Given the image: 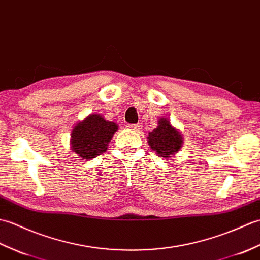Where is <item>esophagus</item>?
Returning <instances> with one entry per match:
<instances>
[{
    "instance_id": "1",
    "label": "esophagus",
    "mask_w": 260,
    "mask_h": 260,
    "mask_svg": "<svg viewBox=\"0 0 260 260\" xmlns=\"http://www.w3.org/2000/svg\"><path fill=\"white\" fill-rule=\"evenodd\" d=\"M126 128H128L129 130H132V131H139L140 124H128L126 125Z\"/></svg>"
}]
</instances>
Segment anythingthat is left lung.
Masks as SVG:
<instances>
[{
  "label": "left lung",
  "instance_id": "8db88e82",
  "mask_svg": "<svg viewBox=\"0 0 260 260\" xmlns=\"http://www.w3.org/2000/svg\"><path fill=\"white\" fill-rule=\"evenodd\" d=\"M148 141L157 154L168 158L181 148L182 136L175 128H172L169 120L161 118L157 128L149 134Z\"/></svg>",
  "mask_w": 260,
  "mask_h": 260
}]
</instances>
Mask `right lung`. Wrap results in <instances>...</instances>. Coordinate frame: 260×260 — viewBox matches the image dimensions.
Listing matches in <instances>:
<instances>
[{"label":"right lung","instance_id":"add662e5","mask_svg":"<svg viewBox=\"0 0 260 260\" xmlns=\"http://www.w3.org/2000/svg\"><path fill=\"white\" fill-rule=\"evenodd\" d=\"M118 125L103 119L100 114H91L79 122L72 131V150L82 159L90 160L107 151Z\"/></svg>","mask_w":260,"mask_h":260}]
</instances>
